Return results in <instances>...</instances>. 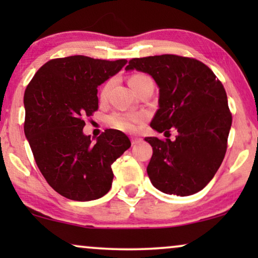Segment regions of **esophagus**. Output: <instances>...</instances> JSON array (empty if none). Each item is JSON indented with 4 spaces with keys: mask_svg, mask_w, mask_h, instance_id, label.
Listing matches in <instances>:
<instances>
[{
    "mask_svg": "<svg viewBox=\"0 0 258 258\" xmlns=\"http://www.w3.org/2000/svg\"><path fill=\"white\" fill-rule=\"evenodd\" d=\"M141 142H142V139H139V137H132L133 146H136V144H139Z\"/></svg>",
    "mask_w": 258,
    "mask_h": 258,
    "instance_id": "obj_1",
    "label": "esophagus"
}]
</instances>
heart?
Returning <instances> with one entry per match:
<instances>
[{"label":"heart","mask_w":258,"mask_h":258,"mask_svg":"<svg viewBox=\"0 0 258 258\" xmlns=\"http://www.w3.org/2000/svg\"><path fill=\"white\" fill-rule=\"evenodd\" d=\"M147 80H150L149 77L143 75V74H135L129 79V86L132 87L134 91L139 89V87ZM109 87H110V82H107L102 87L100 91V98L104 100L108 95ZM144 116L142 114H128V112H114V114L109 115L107 117V123L112 128L121 130V132L125 133H133L135 132L141 123H143Z\"/></svg>","instance_id":"b5f03b06"}]
</instances>
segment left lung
Segmentation results:
<instances>
[{"label": "left lung", "instance_id": "1", "mask_svg": "<svg viewBox=\"0 0 258 258\" xmlns=\"http://www.w3.org/2000/svg\"><path fill=\"white\" fill-rule=\"evenodd\" d=\"M153 76L160 88L158 110L150 126L177 130L176 140L146 137L153 147L147 171L155 188L189 196L209 183L228 147L232 116L223 84L199 59L178 55L133 58L125 70Z\"/></svg>", "mask_w": 258, "mask_h": 258}]
</instances>
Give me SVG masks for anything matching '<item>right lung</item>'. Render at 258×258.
<instances>
[{"label":"right lung","mask_w":258,"mask_h":258,"mask_svg":"<svg viewBox=\"0 0 258 258\" xmlns=\"http://www.w3.org/2000/svg\"><path fill=\"white\" fill-rule=\"evenodd\" d=\"M125 63L83 55L54 58L24 91V134L35 162L66 199L84 202L104 196L114 178L111 164L132 146L119 130H105L96 142L83 134L84 118L98 109L97 87Z\"/></svg>","instance_id":"right-lung-1"}]
</instances>
